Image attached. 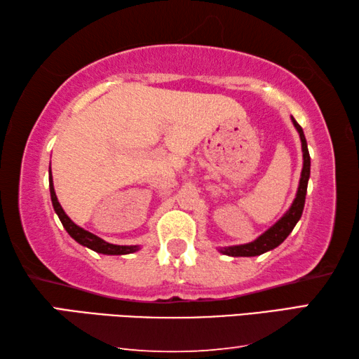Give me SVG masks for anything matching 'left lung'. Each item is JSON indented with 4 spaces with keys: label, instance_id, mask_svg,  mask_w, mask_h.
<instances>
[{
    "label": "left lung",
    "instance_id": "left-lung-1",
    "mask_svg": "<svg viewBox=\"0 0 359 359\" xmlns=\"http://www.w3.org/2000/svg\"><path fill=\"white\" fill-rule=\"evenodd\" d=\"M291 120H293L294 128L297 130V133H299L301 144H302V158H304L299 187H297V193L293 204H291V208L287 210V214H285L276 224H272L269 229L264 231L258 239H255L253 242H248V244H244V245L223 247L220 248V252L223 255H228V257H258V255H263L266 252L272 250V248L280 245L282 242L288 238L291 231H293L296 223L299 222L304 210V204H306L309 177H311V155H309L307 141H306V136H304L302 128L293 117H291Z\"/></svg>",
    "mask_w": 359,
    "mask_h": 359
}]
</instances>
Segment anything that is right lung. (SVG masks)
Here are the masks:
<instances>
[{
    "label": "right lung",
    "instance_id": "1",
    "mask_svg": "<svg viewBox=\"0 0 359 359\" xmlns=\"http://www.w3.org/2000/svg\"><path fill=\"white\" fill-rule=\"evenodd\" d=\"M48 188H50V198H52V204L53 209H55L57 215L60 218V222L65 226V229L68 231V234L72 239L83 247H88L95 250L96 253H102V255H128V253H135L139 250V245H114L109 244V242L102 241L98 236H95L90 233V231L83 229L81 226L71 220V218L65 214V210L62 205H60L55 190H53V180H52V172L48 175Z\"/></svg>",
    "mask_w": 359,
    "mask_h": 359
}]
</instances>
